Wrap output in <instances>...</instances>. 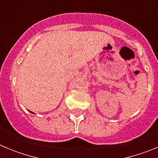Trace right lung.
Returning <instances> with one entry per match:
<instances>
[{
	"label": "right lung",
	"mask_w": 158,
	"mask_h": 158,
	"mask_svg": "<svg viewBox=\"0 0 158 158\" xmlns=\"http://www.w3.org/2000/svg\"><path fill=\"white\" fill-rule=\"evenodd\" d=\"M30 111L31 113H32V114H35V113H34V112H32V111Z\"/></svg>",
	"instance_id": "obj_1"
}]
</instances>
